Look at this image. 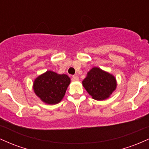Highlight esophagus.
<instances>
[{
  "label": "esophagus",
  "instance_id": "34e87169",
  "mask_svg": "<svg viewBox=\"0 0 149 149\" xmlns=\"http://www.w3.org/2000/svg\"><path fill=\"white\" fill-rule=\"evenodd\" d=\"M72 80H73V81H78V80H79V78H78V76H72Z\"/></svg>",
  "mask_w": 149,
  "mask_h": 149
}]
</instances>
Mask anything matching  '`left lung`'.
Returning <instances> with one entry per match:
<instances>
[{
	"mask_svg": "<svg viewBox=\"0 0 149 149\" xmlns=\"http://www.w3.org/2000/svg\"><path fill=\"white\" fill-rule=\"evenodd\" d=\"M83 85L89 95L96 100L108 98L117 85L113 76L97 67L92 68L89 71Z\"/></svg>",
	"mask_w": 149,
	"mask_h": 149,
	"instance_id": "8db88e82",
	"label": "left lung"
}]
</instances>
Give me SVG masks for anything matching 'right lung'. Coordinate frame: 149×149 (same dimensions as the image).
<instances>
[{"instance_id":"right-lung-1","label":"right lung","mask_w":149,"mask_h":149,"mask_svg":"<svg viewBox=\"0 0 149 149\" xmlns=\"http://www.w3.org/2000/svg\"><path fill=\"white\" fill-rule=\"evenodd\" d=\"M70 82L71 80L67 75L57 74L48 71L35 80L33 90L42 102L55 104L63 99Z\"/></svg>"}]
</instances>
